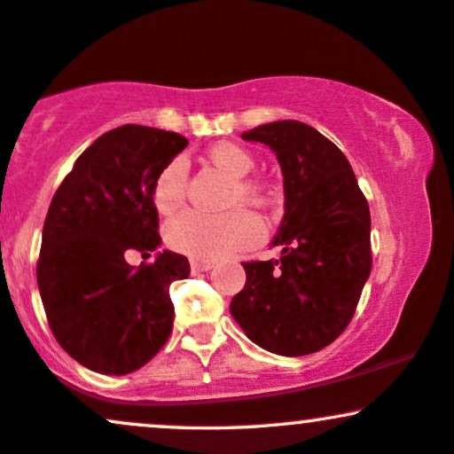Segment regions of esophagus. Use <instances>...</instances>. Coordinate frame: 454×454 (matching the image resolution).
<instances>
[{
	"label": "esophagus",
	"mask_w": 454,
	"mask_h": 454,
	"mask_svg": "<svg viewBox=\"0 0 454 454\" xmlns=\"http://www.w3.org/2000/svg\"><path fill=\"white\" fill-rule=\"evenodd\" d=\"M192 273H202V270H209L213 264L211 262H200V260H192Z\"/></svg>",
	"instance_id": "34e87169"
}]
</instances>
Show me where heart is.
<instances>
[{"label":"heart","instance_id":"heart-1","mask_svg":"<svg viewBox=\"0 0 454 454\" xmlns=\"http://www.w3.org/2000/svg\"><path fill=\"white\" fill-rule=\"evenodd\" d=\"M213 166L232 176V202L267 205L270 187L258 176H247L256 166V160L247 149L237 143H217L207 151ZM187 187V164L173 160L160 170L153 184V205L161 215H170L184 205ZM264 234V226L252 211L237 209L226 215H205L198 211H185L166 226V241L176 252L196 260H217L228 254L254 247Z\"/></svg>","mask_w":454,"mask_h":454}]
</instances>
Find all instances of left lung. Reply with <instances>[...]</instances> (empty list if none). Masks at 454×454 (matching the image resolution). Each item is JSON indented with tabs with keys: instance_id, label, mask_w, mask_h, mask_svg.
<instances>
[{
	"instance_id": "obj_1",
	"label": "left lung",
	"mask_w": 454,
	"mask_h": 454,
	"mask_svg": "<svg viewBox=\"0 0 454 454\" xmlns=\"http://www.w3.org/2000/svg\"><path fill=\"white\" fill-rule=\"evenodd\" d=\"M269 145L284 175L278 260L243 262L231 314L245 335L281 356L314 354L350 325L372 273V215L335 145L307 123L273 121L243 132Z\"/></svg>"
}]
</instances>
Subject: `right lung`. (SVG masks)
Listing matches in <instances>:
<instances>
[{"mask_svg": "<svg viewBox=\"0 0 454 454\" xmlns=\"http://www.w3.org/2000/svg\"><path fill=\"white\" fill-rule=\"evenodd\" d=\"M187 138L128 126L102 134L78 155L57 187L44 220L38 288L57 343L74 361L106 376L132 373L168 341L175 307L170 284L190 275L185 256L160 252L155 176Z\"/></svg>", "mask_w": 454, "mask_h": 454, "instance_id": "1", "label": "right lung"}]
</instances>
